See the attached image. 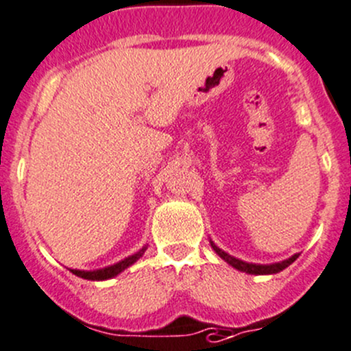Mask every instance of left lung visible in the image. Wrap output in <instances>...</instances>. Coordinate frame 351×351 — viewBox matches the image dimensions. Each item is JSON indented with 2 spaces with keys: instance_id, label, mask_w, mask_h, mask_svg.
Returning a JSON list of instances; mask_svg holds the SVG:
<instances>
[{
  "instance_id": "obj_1",
  "label": "left lung",
  "mask_w": 351,
  "mask_h": 351,
  "mask_svg": "<svg viewBox=\"0 0 351 351\" xmlns=\"http://www.w3.org/2000/svg\"><path fill=\"white\" fill-rule=\"evenodd\" d=\"M212 247H214L215 253L219 254V256L222 258V260L228 261L229 265H232L234 268H238V270L241 271H246V274H253V275H268V274H278V271H282L284 268L289 267V265H292L293 261L299 258V254H293L292 258H289V260L285 261H280V263H275V265H253V263H244V261L238 260V258L231 256V254L224 253V251L221 250V247L215 246L214 243H212Z\"/></svg>"
}]
</instances>
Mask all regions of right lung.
Returning <instances> with one entry per match:
<instances>
[{"label": "right lung", "mask_w": 351, "mask_h": 351, "mask_svg": "<svg viewBox=\"0 0 351 351\" xmlns=\"http://www.w3.org/2000/svg\"><path fill=\"white\" fill-rule=\"evenodd\" d=\"M144 251H146V247H143L141 251H137L136 254H132V256L125 258V260L119 261V263L112 265V267H107V268H101V270H95V271H81V270H71L73 271L76 277H81V278H86V280H107V278H112L115 277V275H119L120 271L125 270L127 267H130V265L134 263V261L139 260L141 256L144 254Z\"/></svg>", "instance_id": "right-lung-1"}]
</instances>
